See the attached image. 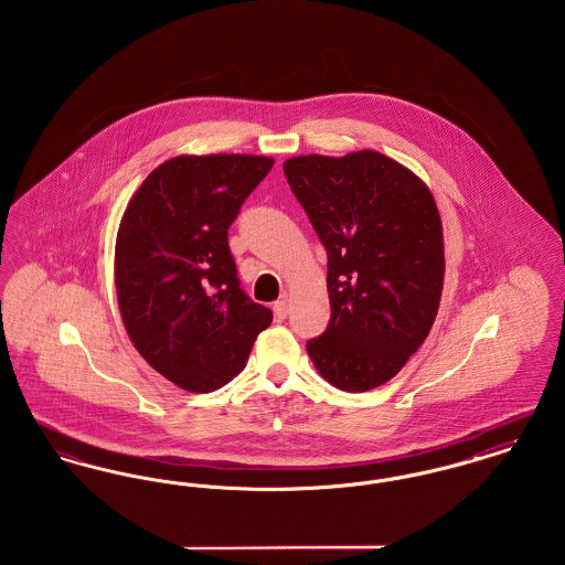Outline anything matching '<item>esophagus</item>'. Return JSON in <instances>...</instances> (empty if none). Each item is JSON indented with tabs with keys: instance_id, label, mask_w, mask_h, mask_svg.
I'll return each mask as SVG.
<instances>
[{
	"instance_id": "1",
	"label": "esophagus",
	"mask_w": 565,
	"mask_h": 565,
	"mask_svg": "<svg viewBox=\"0 0 565 565\" xmlns=\"http://www.w3.org/2000/svg\"><path fill=\"white\" fill-rule=\"evenodd\" d=\"M288 309H290L288 298H281V300H277V302L273 305V311H275L277 322H281V320H286V318H288Z\"/></svg>"
}]
</instances>
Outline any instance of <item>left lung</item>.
<instances>
[{"label":"left lung","instance_id":"obj_1","mask_svg":"<svg viewBox=\"0 0 565 565\" xmlns=\"http://www.w3.org/2000/svg\"><path fill=\"white\" fill-rule=\"evenodd\" d=\"M328 254L330 322L307 341L318 373L369 392L401 373L436 320L445 281L443 222L430 189L376 150L284 162Z\"/></svg>","mask_w":565,"mask_h":565}]
</instances>
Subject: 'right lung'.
Here are the masks:
<instances>
[{
	"instance_id": "obj_1",
	"label": "right lung",
	"mask_w": 565,
	"mask_h": 565,
	"mask_svg": "<svg viewBox=\"0 0 565 565\" xmlns=\"http://www.w3.org/2000/svg\"><path fill=\"white\" fill-rule=\"evenodd\" d=\"M254 154H182L135 190L116 235L127 334L178 387L207 394L239 375L273 313L239 288L228 226L270 171Z\"/></svg>"
}]
</instances>
